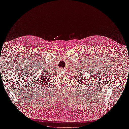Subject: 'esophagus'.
I'll list each match as a JSON object with an SVG mask.
<instances>
[{"instance_id":"obj_1","label":"esophagus","mask_w":129,"mask_h":129,"mask_svg":"<svg viewBox=\"0 0 129 129\" xmlns=\"http://www.w3.org/2000/svg\"><path fill=\"white\" fill-rule=\"evenodd\" d=\"M61 71H65V69L64 68H61Z\"/></svg>"}]
</instances>
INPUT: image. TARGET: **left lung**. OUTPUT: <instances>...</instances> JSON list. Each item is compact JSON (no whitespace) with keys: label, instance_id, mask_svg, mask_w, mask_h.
I'll list each match as a JSON object with an SVG mask.
<instances>
[{"label":"left lung","instance_id":"1","mask_svg":"<svg viewBox=\"0 0 129 129\" xmlns=\"http://www.w3.org/2000/svg\"><path fill=\"white\" fill-rule=\"evenodd\" d=\"M81 80H80V82H81Z\"/></svg>","mask_w":129,"mask_h":129}]
</instances>
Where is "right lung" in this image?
Instances as JSON below:
<instances>
[{
  "label": "right lung",
  "instance_id": "1",
  "mask_svg": "<svg viewBox=\"0 0 129 129\" xmlns=\"http://www.w3.org/2000/svg\"><path fill=\"white\" fill-rule=\"evenodd\" d=\"M49 74L48 71H46L45 73H43L40 77V81L42 82H43V83H47V81H48L49 78Z\"/></svg>",
  "mask_w": 129,
  "mask_h": 129
}]
</instances>
